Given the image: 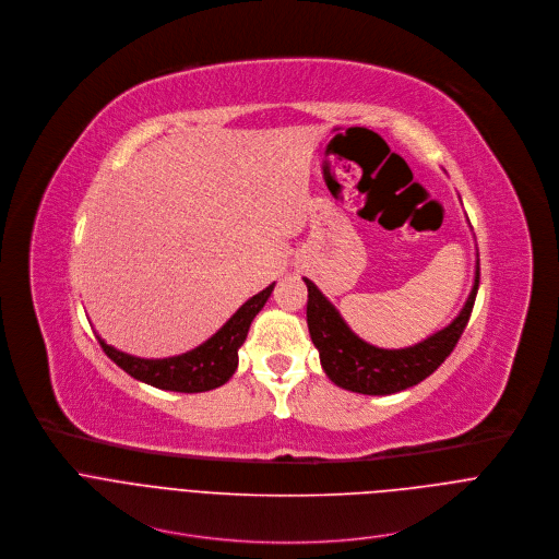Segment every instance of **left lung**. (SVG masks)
<instances>
[{"mask_svg": "<svg viewBox=\"0 0 559 559\" xmlns=\"http://www.w3.org/2000/svg\"><path fill=\"white\" fill-rule=\"evenodd\" d=\"M304 282L308 286L306 321L310 340L319 350L321 368L328 379L350 392L385 396L420 383L452 355L474 310L480 264H476V280L459 317L420 344L401 350L377 348L357 337L323 293L310 280L304 277Z\"/></svg>", "mask_w": 559, "mask_h": 559, "instance_id": "obj_1", "label": "left lung"}]
</instances>
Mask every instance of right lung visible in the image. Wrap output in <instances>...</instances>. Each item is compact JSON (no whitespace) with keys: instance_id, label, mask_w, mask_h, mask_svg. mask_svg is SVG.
Instances as JSON below:
<instances>
[{"instance_id":"1","label":"right lung","mask_w":559,"mask_h":559,"mask_svg":"<svg viewBox=\"0 0 559 559\" xmlns=\"http://www.w3.org/2000/svg\"><path fill=\"white\" fill-rule=\"evenodd\" d=\"M273 286L275 284L266 286L262 293L245 301L236 310V314L222 325L211 340H206L198 348L178 357L141 359L107 346L100 337L96 340L103 353L111 361H115L119 368H123L130 377L147 385H154L158 390H169V392H185V394L215 390L219 385H225L238 370V350L247 340L251 321L271 297Z\"/></svg>"}]
</instances>
